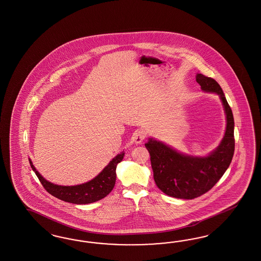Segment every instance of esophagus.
I'll list each match as a JSON object with an SVG mask.
<instances>
[{"label": "esophagus", "mask_w": 261, "mask_h": 261, "mask_svg": "<svg viewBox=\"0 0 261 261\" xmlns=\"http://www.w3.org/2000/svg\"><path fill=\"white\" fill-rule=\"evenodd\" d=\"M145 138H146V134L141 129L137 130V131H135V133L133 134V141L135 142L136 144H142L143 141L145 140Z\"/></svg>", "instance_id": "1"}]
</instances>
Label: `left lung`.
Instances as JSON below:
<instances>
[{"label":"left lung","mask_w":261,"mask_h":261,"mask_svg":"<svg viewBox=\"0 0 261 261\" xmlns=\"http://www.w3.org/2000/svg\"><path fill=\"white\" fill-rule=\"evenodd\" d=\"M196 82L203 91L218 94L223 105L226 130L219 146L208 156L197 157L178 152L152 138L145 145L157 187L175 198L194 199L208 192L229 167L235 149L233 114L220 85L202 73H197Z\"/></svg>","instance_id":"left-lung-1"}]
</instances>
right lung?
Here are the masks:
<instances>
[{
	"instance_id": "obj_1",
	"label": "right lung",
	"mask_w": 261,
	"mask_h": 261,
	"mask_svg": "<svg viewBox=\"0 0 261 261\" xmlns=\"http://www.w3.org/2000/svg\"><path fill=\"white\" fill-rule=\"evenodd\" d=\"M123 156L124 151L120 152L115 158H113L112 161H110V163L103 169V171L97 177H94L93 179L83 185L73 187H63L47 181L41 176V174L36 170V168L34 167L30 159L29 161L33 171L36 173L37 177H39L42 187L45 188V190L49 194L65 202L83 205L90 204L98 200H101L113 190L116 178L115 169L117 164L121 162Z\"/></svg>"
}]
</instances>
